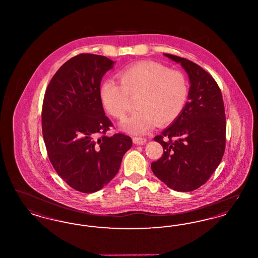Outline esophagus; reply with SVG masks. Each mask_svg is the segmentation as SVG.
I'll return each instance as SVG.
<instances>
[{
    "instance_id": "1",
    "label": "esophagus",
    "mask_w": 258,
    "mask_h": 258,
    "mask_svg": "<svg viewBox=\"0 0 258 258\" xmlns=\"http://www.w3.org/2000/svg\"><path fill=\"white\" fill-rule=\"evenodd\" d=\"M133 141L135 142L136 145H143L144 143L147 142V139L144 137H134Z\"/></svg>"
}]
</instances>
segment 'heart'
<instances>
[{"instance_id": "heart-1", "label": "heart", "mask_w": 258, "mask_h": 258, "mask_svg": "<svg viewBox=\"0 0 258 258\" xmlns=\"http://www.w3.org/2000/svg\"><path fill=\"white\" fill-rule=\"evenodd\" d=\"M120 83L112 80L102 83L99 98L113 117L123 120L136 98L138 109L122 123V128L134 135L150 132L158 123L165 125L176 121L183 113L189 97L186 76L156 61H141L119 74Z\"/></svg>"}]
</instances>
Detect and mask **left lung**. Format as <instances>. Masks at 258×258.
I'll use <instances>...</instances> for the list:
<instances>
[{"label": "left lung", "instance_id": "1", "mask_svg": "<svg viewBox=\"0 0 258 258\" xmlns=\"http://www.w3.org/2000/svg\"><path fill=\"white\" fill-rule=\"evenodd\" d=\"M181 63L189 78L188 101L180 117L154 138L163 147L152 162L154 174L178 191H191L205 184L221 163L225 150L226 122L221 89L196 62L164 54Z\"/></svg>", "mask_w": 258, "mask_h": 258}]
</instances>
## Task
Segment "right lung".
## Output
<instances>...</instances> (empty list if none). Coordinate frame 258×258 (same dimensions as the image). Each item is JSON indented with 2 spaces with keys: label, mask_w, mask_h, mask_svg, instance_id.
I'll return each instance as SVG.
<instances>
[{
  "label": "right lung",
  "mask_w": 258,
  "mask_h": 258,
  "mask_svg": "<svg viewBox=\"0 0 258 258\" xmlns=\"http://www.w3.org/2000/svg\"><path fill=\"white\" fill-rule=\"evenodd\" d=\"M113 64L100 55L74 56L54 74L43 98L41 126L48 158L61 179L84 194L108 184L133 146L127 135H106L113 123L99 89Z\"/></svg>",
  "instance_id": "obj_1"
}]
</instances>
